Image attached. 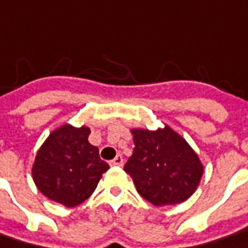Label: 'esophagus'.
<instances>
[{"label":"esophagus","mask_w":248,"mask_h":248,"mask_svg":"<svg viewBox=\"0 0 248 248\" xmlns=\"http://www.w3.org/2000/svg\"><path fill=\"white\" fill-rule=\"evenodd\" d=\"M111 166H118V167H121V166H124V157L121 156V155H118L117 157L114 160H111V163H110Z\"/></svg>","instance_id":"esophagus-1"}]
</instances>
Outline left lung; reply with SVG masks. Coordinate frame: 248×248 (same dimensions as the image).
Wrapping results in <instances>:
<instances>
[{"instance_id": "left-lung-1", "label": "left lung", "mask_w": 248, "mask_h": 248, "mask_svg": "<svg viewBox=\"0 0 248 248\" xmlns=\"http://www.w3.org/2000/svg\"><path fill=\"white\" fill-rule=\"evenodd\" d=\"M134 151L124 164L142 198L155 206L186 201L201 181L197 153L168 126L156 131L134 129Z\"/></svg>"}]
</instances>
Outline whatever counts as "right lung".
I'll return each mask as SVG.
<instances>
[{
  "mask_svg": "<svg viewBox=\"0 0 248 248\" xmlns=\"http://www.w3.org/2000/svg\"><path fill=\"white\" fill-rule=\"evenodd\" d=\"M88 127L63 124L54 130L38 151L32 167L36 187L51 201L73 208L95 191L110 166L88 142Z\"/></svg>",
  "mask_w": 248,
  "mask_h": 248,
  "instance_id": "1",
  "label": "right lung"
}]
</instances>
